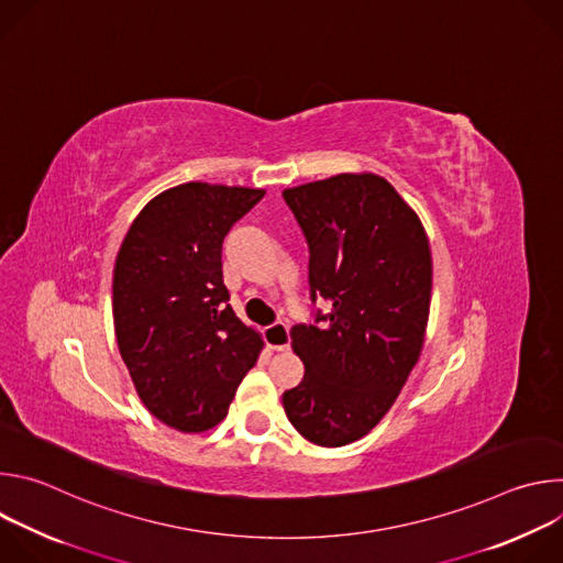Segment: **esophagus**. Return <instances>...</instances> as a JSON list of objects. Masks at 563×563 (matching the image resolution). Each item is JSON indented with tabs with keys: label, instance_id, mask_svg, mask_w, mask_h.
<instances>
[{
	"label": "esophagus",
	"instance_id": "esophagus-1",
	"mask_svg": "<svg viewBox=\"0 0 563 563\" xmlns=\"http://www.w3.org/2000/svg\"><path fill=\"white\" fill-rule=\"evenodd\" d=\"M265 343L276 350L283 352L289 347L291 339H289V325L287 323H274L269 328H265Z\"/></svg>",
	"mask_w": 563,
	"mask_h": 563
}]
</instances>
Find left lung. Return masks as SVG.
Instances as JSON below:
<instances>
[{
    "mask_svg": "<svg viewBox=\"0 0 563 563\" xmlns=\"http://www.w3.org/2000/svg\"><path fill=\"white\" fill-rule=\"evenodd\" d=\"M309 247L311 300L330 313L291 328L302 380L283 394L291 426L311 443L341 448L394 406L428 328L432 256L426 229L374 174H341L283 191Z\"/></svg>",
    "mask_w": 563,
    "mask_h": 563,
    "instance_id": "8db88e82",
    "label": "left lung"
}]
</instances>
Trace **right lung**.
<instances>
[{
  "mask_svg": "<svg viewBox=\"0 0 563 563\" xmlns=\"http://www.w3.org/2000/svg\"><path fill=\"white\" fill-rule=\"evenodd\" d=\"M263 189L187 183L129 227L113 269V323L146 410L180 432L218 426L263 339L229 305L222 240Z\"/></svg>",
  "mask_w": 563,
  "mask_h": 563,
  "instance_id": "1",
  "label": "right lung"
}]
</instances>
